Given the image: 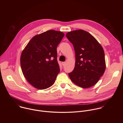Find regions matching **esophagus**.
Returning a JSON list of instances; mask_svg holds the SVG:
<instances>
[{"label": "esophagus", "mask_w": 123, "mask_h": 123, "mask_svg": "<svg viewBox=\"0 0 123 123\" xmlns=\"http://www.w3.org/2000/svg\"><path fill=\"white\" fill-rule=\"evenodd\" d=\"M62 64L63 66H65V65H66V62H62Z\"/></svg>", "instance_id": "34e87169"}]
</instances>
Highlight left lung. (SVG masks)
<instances>
[{"label":"left lung","instance_id":"obj_1","mask_svg":"<svg viewBox=\"0 0 123 123\" xmlns=\"http://www.w3.org/2000/svg\"><path fill=\"white\" fill-rule=\"evenodd\" d=\"M66 37L74 47L75 63L68 76L75 85L89 88L95 85L106 69L103 47L89 32L83 30L68 32Z\"/></svg>","mask_w":123,"mask_h":123}]
</instances>
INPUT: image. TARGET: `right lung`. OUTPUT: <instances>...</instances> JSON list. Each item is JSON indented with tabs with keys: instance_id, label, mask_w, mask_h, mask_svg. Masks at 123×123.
<instances>
[{
	"instance_id": "add662e5",
	"label": "right lung",
	"mask_w": 123,
	"mask_h": 123,
	"mask_svg": "<svg viewBox=\"0 0 123 123\" xmlns=\"http://www.w3.org/2000/svg\"><path fill=\"white\" fill-rule=\"evenodd\" d=\"M64 37L62 31L49 30L33 37L23 50L20 56L21 69L33 87L44 90L55 82L60 72L57 47Z\"/></svg>"
}]
</instances>
